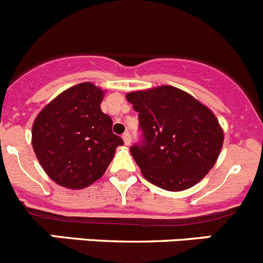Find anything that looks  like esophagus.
Listing matches in <instances>:
<instances>
[{
    "label": "esophagus",
    "mask_w": 263,
    "mask_h": 263,
    "mask_svg": "<svg viewBox=\"0 0 263 263\" xmlns=\"http://www.w3.org/2000/svg\"><path fill=\"white\" fill-rule=\"evenodd\" d=\"M122 139H124V143L126 144V146H129V144L132 143V137H130V134L127 133V132L122 134Z\"/></svg>",
    "instance_id": "34e87169"
}]
</instances>
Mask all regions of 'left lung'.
I'll list each match as a JSON object with an SVG mask.
<instances>
[{
    "instance_id": "left-lung-1",
    "label": "left lung",
    "mask_w": 263,
    "mask_h": 263,
    "mask_svg": "<svg viewBox=\"0 0 263 263\" xmlns=\"http://www.w3.org/2000/svg\"><path fill=\"white\" fill-rule=\"evenodd\" d=\"M141 138L130 147L142 174L167 191L187 190L213 167L223 132L211 109L173 86L129 92Z\"/></svg>"
}]
</instances>
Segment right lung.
Returning <instances> with one entry per match:
<instances>
[{"label": "right lung", "instance_id": "1", "mask_svg": "<svg viewBox=\"0 0 263 263\" xmlns=\"http://www.w3.org/2000/svg\"><path fill=\"white\" fill-rule=\"evenodd\" d=\"M103 91L91 82L69 87L50 102L32 129L34 154L47 176L72 190L101 178L112 161L121 137L112 119L101 111Z\"/></svg>", "mask_w": 263, "mask_h": 263}]
</instances>
